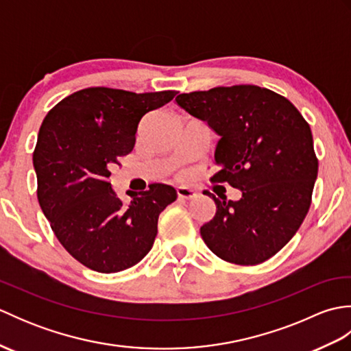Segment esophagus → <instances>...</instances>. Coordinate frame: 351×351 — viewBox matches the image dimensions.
<instances>
[{
	"label": "esophagus",
	"mask_w": 351,
	"mask_h": 351,
	"mask_svg": "<svg viewBox=\"0 0 351 351\" xmlns=\"http://www.w3.org/2000/svg\"><path fill=\"white\" fill-rule=\"evenodd\" d=\"M176 193H178V197H180V199L191 200V199L197 197V191L191 190V189H187V187H178V189H176Z\"/></svg>",
	"instance_id": "34e87169"
}]
</instances>
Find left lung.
I'll use <instances>...</instances> for the list:
<instances>
[{"mask_svg": "<svg viewBox=\"0 0 351 351\" xmlns=\"http://www.w3.org/2000/svg\"><path fill=\"white\" fill-rule=\"evenodd\" d=\"M176 102L220 136L211 182L243 193L234 202L205 191L217 208L200 228L205 244L238 265L270 259L309 211L318 173L309 123L282 95L252 84L181 93Z\"/></svg>", "mask_w": 351, "mask_h": 351, "instance_id": "obj_1", "label": "left lung"}]
</instances>
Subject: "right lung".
Wrapping results in <instances>:
<instances>
[{"label": "right lung", "instance_id": "add662e5", "mask_svg": "<svg viewBox=\"0 0 351 351\" xmlns=\"http://www.w3.org/2000/svg\"><path fill=\"white\" fill-rule=\"evenodd\" d=\"M175 95L87 87L43 119L33 152L37 199L57 240L90 270L117 273L140 263L152 249L160 213L178 197L155 182L123 204L110 182L111 169L136 145L141 117Z\"/></svg>", "mask_w": 351, "mask_h": 351}]
</instances>
